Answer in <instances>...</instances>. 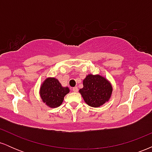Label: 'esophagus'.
I'll return each mask as SVG.
<instances>
[{
	"label": "esophagus",
	"mask_w": 152,
	"mask_h": 152,
	"mask_svg": "<svg viewBox=\"0 0 152 152\" xmlns=\"http://www.w3.org/2000/svg\"><path fill=\"white\" fill-rule=\"evenodd\" d=\"M78 88L77 87H74V88H73V91L75 92V93H76V92H78Z\"/></svg>",
	"instance_id": "esophagus-1"
}]
</instances>
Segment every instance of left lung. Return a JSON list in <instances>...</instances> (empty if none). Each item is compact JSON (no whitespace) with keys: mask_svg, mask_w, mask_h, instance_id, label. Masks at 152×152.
Wrapping results in <instances>:
<instances>
[{"mask_svg":"<svg viewBox=\"0 0 152 152\" xmlns=\"http://www.w3.org/2000/svg\"><path fill=\"white\" fill-rule=\"evenodd\" d=\"M83 85L79 93L88 106L98 108L109 102L113 93V86L106 77L89 74L83 80Z\"/></svg>","mask_w":152,"mask_h":152,"instance_id":"8db88e82","label":"left lung"}]
</instances>
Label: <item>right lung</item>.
Wrapping results in <instances>:
<instances>
[{
  "label": "right lung",
  "instance_id": "add662e5",
  "mask_svg": "<svg viewBox=\"0 0 152 152\" xmlns=\"http://www.w3.org/2000/svg\"><path fill=\"white\" fill-rule=\"evenodd\" d=\"M69 87H64L57 78L48 77L40 86L39 94L41 100L50 108H57L64 102V96L69 93Z\"/></svg>",
  "mask_w": 152,
  "mask_h": 152
}]
</instances>
